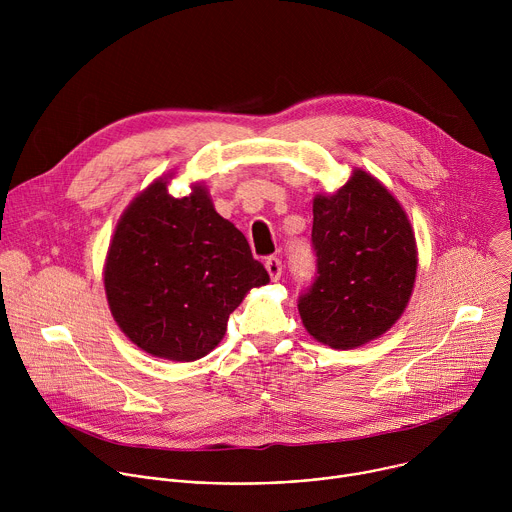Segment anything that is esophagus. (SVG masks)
<instances>
[{"label": "esophagus", "instance_id": "34e87169", "mask_svg": "<svg viewBox=\"0 0 512 512\" xmlns=\"http://www.w3.org/2000/svg\"><path fill=\"white\" fill-rule=\"evenodd\" d=\"M265 269H267V273H269V277H271L273 281H277V279L281 277V271H283L281 261H279L277 257H269V259L265 261Z\"/></svg>", "mask_w": 512, "mask_h": 512}]
</instances>
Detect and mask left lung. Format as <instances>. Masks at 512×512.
<instances>
[{"label": "left lung", "instance_id": "1", "mask_svg": "<svg viewBox=\"0 0 512 512\" xmlns=\"http://www.w3.org/2000/svg\"><path fill=\"white\" fill-rule=\"evenodd\" d=\"M312 243L318 277L298 304L308 334L338 350L381 338L403 316L417 277L415 233L401 202L354 168L336 192L314 196Z\"/></svg>", "mask_w": 512, "mask_h": 512}]
</instances>
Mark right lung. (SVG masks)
Masks as SVG:
<instances>
[{
  "label": "right lung",
  "mask_w": 512,
  "mask_h": 512,
  "mask_svg": "<svg viewBox=\"0 0 512 512\" xmlns=\"http://www.w3.org/2000/svg\"><path fill=\"white\" fill-rule=\"evenodd\" d=\"M154 180L123 210L103 283L121 332L143 352L174 362L206 356L253 287L269 283L245 235L214 210L202 182L168 192Z\"/></svg>",
  "instance_id": "add662e5"
}]
</instances>
